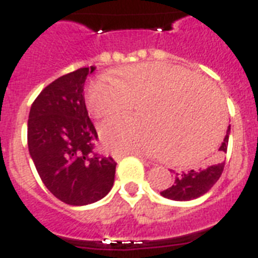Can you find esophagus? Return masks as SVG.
Masks as SVG:
<instances>
[{
	"label": "esophagus",
	"instance_id": "esophagus-1",
	"mask_svg": "<svg viewBox=\"0 0 258 258\" xmlns=\"http://www.w3.org/2000/svg\"><path fill=\"white\" fill-rule=\"evenodd\" d=\"M133 155H135V157L138 158H141V159H143V155L142 154H133ZM125 157V154H121V155H116V159H121V158H124Z\"/></svg>",
	"mask_w": 258,
	"mask_h": 258
}]
</instances>
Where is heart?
Segmentation results:
<instances>
[{
  "label": "heart",
  "instance_id": "b5f03b06",
  "mask_svg": "<svg viewBox=\"0 0 258 258\" xmlns=\"http://www.w3.org/2000/svg\"><path fill=\"white\" fill-rule=\"evenodd\" d=\"M87 108L108 117L138 104L141 117H115L101 125L105 146L115 153H150L175 165L204 159L224 125L217 87L183 67L147 61L121 67L111 79H96L86 91Z\"/></svg>",
  "mask_w": 258,
  "mask_h": 258
}]
</instances>
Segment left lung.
<instances>
[{
	"label": "left lung",
	"mask_w": 258,
	"mask_h": 258,
	"mask_svg": "<svg viewBox=\"0 0 258 258\" xmlns=\"http://www.w3.org/2000/svg\"><path fill=\"white\" fill-rule=\"evenodd\" d=\"M229 133H230V125L220 147L221 153L213 159L210 165L198 170H188L179 174L176 172L174 184L171 187L161 191L162 196L172 201H191L208 192L217 180L220 179L221 174L224 171L225 162L222 161V155L228 150Z\"/></svg>",
	"instance_id": "8db88e82"
}]
</instances>
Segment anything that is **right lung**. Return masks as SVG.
<instances>
[{"instance_id": "add662e5", "label": "right lung", "mask_w": 258, "mask_h": 258, "mask_svg": "<svg viewBox=\"0 0 258 258\" xmlns=\"http://www.w3.org/2000/svg\"><path fill=\"white\" fill-rule=\"evenodd\" d=\"M80 68L42 89L30 107L28 147L45 187L67 205L84 206L112 188L116 162L93 151L97 133L88 116Z\"/></svg>"}]
</instances>
